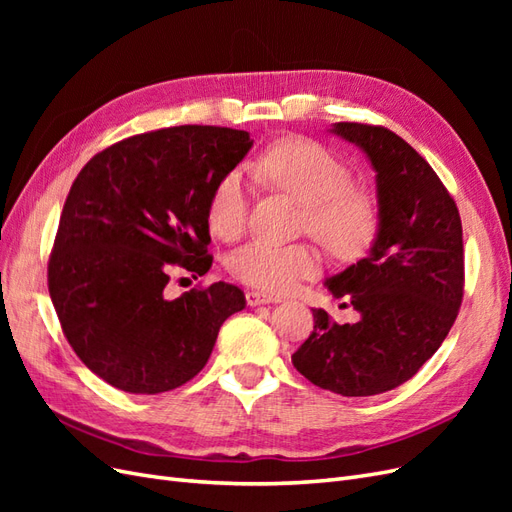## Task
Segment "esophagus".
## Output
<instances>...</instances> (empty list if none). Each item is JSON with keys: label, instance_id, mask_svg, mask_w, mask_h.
I'll list each match as a JSON object with an SVG mask.
<instances>
[{"label": "esophagus", "instance_id": "obj_1", "mask_svg": "<svg viewBox=\"0 0 512 512\" xmlns=\"http://www.w3.org/2000/svg\"><path fill=\"white\" fill-rule=\"evenodd\" d=\"M245 301L250 307L256 305H267V303H280V297H273V294H265V292H258V290H250L245 294Z\"/></svg>", "mask_w": 512, "mask_h": 512}]
</instances>
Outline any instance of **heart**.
<instances>
[{"label":"heart","mask_w":512,"mask_h":512,"mask_svg":"<svg viewBox=\"0 0 512 512\" xmlns=\"http://www.w3.org/2000/svg\"><path fill=\"white\" fill-rule=\"evenodd\" d=\"M256 173L305 205V230L337 258L361 254L378 230V205L367 190L356 188L352 170L335 153L309 138H284L271 145ZM207 220L224 241H235L247 224V190L241 170L226 173L209 196ZM239 282L265 292H288L320 271L312 245H275L252 241L228 260Z\"/></svg>","instance_id":"heart-1"}]
</instances>
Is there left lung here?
Segmentation results:
<instances>
[{
    "label": "left lung",
    "mask_w": 512,
    "mask_h": 512,
    "mask_svg": "<svg viewBox=\"0 0 512 512\" xmlns=\"http://www.w3.org/2000/svg\"><path fill=\"white\" fill-rule=\"evenodd\" d=\"M331 132L374 166L380 224L369 254L327 280L361 318L337 324L314 309L292 365L320 389L367 397L410 380L451 331L463 299L461 218L436 170L389 128L339 121Z\"/></svg>",
    "instance_id": "8db88e82"
}]
</instances>
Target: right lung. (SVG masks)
Masks as SVG:
<instances>
[{
  "label": "right lung",
  "instance_id": "1",
  "mask_svg": "<svg viewBox=\"0 0 512 512\" xmlns=\"http://www.w3.org/2000/svg\"><path fill=\"white\" fill-rule=\"evenodd\" d=\"M245 130L175 126L91 158L61 211L49 292L76 356L119 391L156 395L192 380L220 327L245 307L235 284L166 299L170 271L211 269L209 196L252 147Z\"/></svg>",
  "mask_w": 512,
  "mask_h": 512
}]
</instances>
